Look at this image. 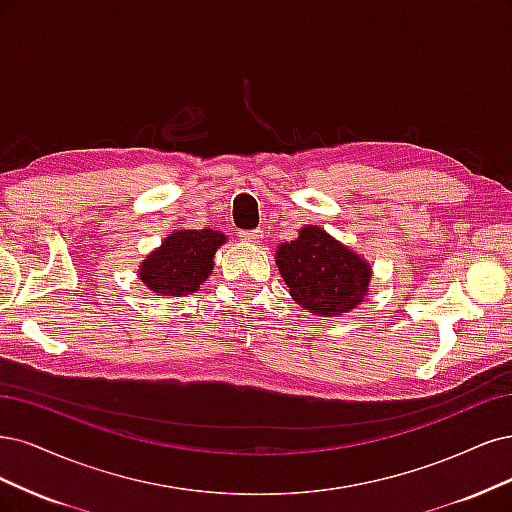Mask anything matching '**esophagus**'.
<instances>
[{
    "label": "esophagus",
    "instance_id": "34e87169",
    "mask_svg": "<svg viewBox=\"0 0 512 512\" xmlns=\"http://www.w3.org/2000/svg\"><path fill=\"white\" fill-rule=\"evenodd\" d=\"M240 240L242 242H246V244H259L261 240H263V232H261V229H253V232H242L240 234Z\"/></svg>",
    "mask_w": 512,
    "mask_h": 512
}]
</instances>
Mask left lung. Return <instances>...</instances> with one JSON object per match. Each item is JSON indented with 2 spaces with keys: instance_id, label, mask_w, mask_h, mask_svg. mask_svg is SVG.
Returning <instances> with one entry per match:
<instances>
[{
  "instance_id": "left-lung-1",
  "label": "left lung",
  "mask_w": 512,
  "mask_h": 512,
  "mask_svg": "<svg viewBox=\"0 0 512 512\" xmlns=\"http://www.w3.org/2000/svg\"><path fill=\"white\" fill-rule=\"evenodd\" d=\"M274 259L291 300L312 315L338 317L368 298V259L319 225H306L298 238L278 244Z\"/></svg>"
}]
</instances>
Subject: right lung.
I'll return each mask as SVG.
<instances>
[{"label": "right lung", "mask_w": 512, "mask_h": 512, "mask_svg": "<svg viewBox=\"0 0 512 512\" xmlns=\"http://www.w3.org/2000/svg\"><path fill=\"white\" fill-rule=\"evenodd\" d=\"M227 242L217 229H176L142 259L138 276L157 295L195 293L214 268V253Z\"/></svg>", "instance_id": "add662e5"}]
</instances>
